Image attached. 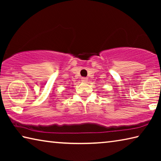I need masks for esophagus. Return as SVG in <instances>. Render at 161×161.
I'll use <instances>...</instances> for the list:
<instances>
[{
    "mask_svg": "<svg viewBox=\"0 0 161 161\" xmlns=\"http://www.w3.org/2000/svg\"><path fill=\"white\" fill-rule=\"evenodd\" d=\"M81 80L83 81V82H86V81H88V78L87 77H81Z\"/></svg>",
    "mask_w": 161,
    "mask_h": 161,
    "instance_id": "esophagus-1",
    "label": "esophagus"
}]
</instances>
